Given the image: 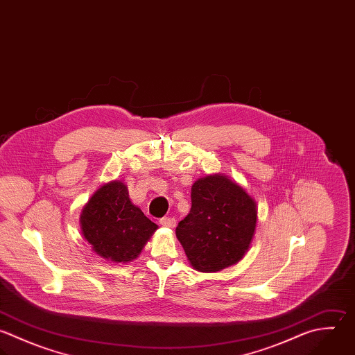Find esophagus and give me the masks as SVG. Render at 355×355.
Segmentation results:
<instances>
[{
	"label": "esophagus",
	"instance_id": "34e87169",
	"mask_svg": "<svg viewBox=\"0 0 355 355\" xmlns=\"http://www.w3.org/2000/svg\"><path fill=\"white\" fill-rule=\"evenodd\" d=\"M159 223L165 227H175L176 226V219L171 218V216H165V218L159 219Z\"/></svg>",
	"mask_w": 355,
	"mask_h": 355
}]
</instances>
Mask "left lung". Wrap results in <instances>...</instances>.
Returning <instances> with one entry per match:
<instances>
[{"label":"left lung","mask_w":355,"mask_h":355,"mask_svg":"<svg viewBox=\"0 0 355 355\" xmlns=\"http://www.w3.org/2000/svg\"><path fill=\"white\" fill-rule=\"evenodd\" d=\"M257 225V204L225 175H209L191 186V209L176 236L196 270L218 272L239 262Z\"/></svg>","instance_id":"8db88e82"}]
</instances>
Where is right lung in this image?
<instances>
[{
	"mask_svg": "<svg viewBox=\"0 0 355 355\" xmlns=\"http://www.w3.org/2000/svg\"><path fill=\"white\" fill-rule=\"evenodd\" d=\"M80 226L94 252L123 263L139 257L158 227L130 201L126 184L119 180L93 194L82 211Z\"/></svg>",
	"mask_w": 355,
	"mask_h": 355,
	"instance_id": "add662e5",
	"label": "right lung"
}]
</instances>
